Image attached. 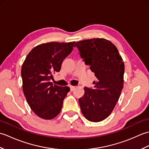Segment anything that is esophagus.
I'll return each instance as SVG.
<instances>
[{
    "label": "esophagus",
    "instance_id": "obj_1",
    "mask_svg": "<svg viewBox=\"0 0 149 149\" xmlns=\"http://www.w3.org/2000/svg\"><path fill=\"white\" fill-rule=\"evenodd\" d=\"M75 88H76V86H70V91H74V90L75 89Z\"/></svg>",
    "mask_w": 149,
    "mask_h": 149
}]
</instances>
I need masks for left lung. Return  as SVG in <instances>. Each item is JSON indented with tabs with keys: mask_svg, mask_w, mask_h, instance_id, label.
<instances>
[{
	"mask_svg": "<svg viewBox=\"0 0 149 149\" xmlns=\"http://www.w3.org/2000/svg\"><path fill=\"white\" fill-rule=\"evenodd\" d=\"M75 47L97 79L93 88L84 87V95L79 99L82 113L89 121H102L111 115L119 99L124 63L116 46L106 39L80 41Z\"/></svg>",
	"mask_w": 149,
	"mask_h": 149,
	"instance_id": "obj_1",
	"label": "left lung"
}]
</instances>
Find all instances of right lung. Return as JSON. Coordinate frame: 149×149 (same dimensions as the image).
Masks as SVG:
<instances>
[{
    "label": "right lung",
    "mask_w": 149,
    "mask_h": 149,
    "mask_svg": "<svg viewBox=\"0 0 149 149\" xmlns=\"http://www.w3.org/2000/svg\"><path fill=\"white\" fill-rule=\"evenodd\" d=\"M75 42L42 43L31 50L22 66V88L27 102L40 118L50 120L58 115L68 86L50 82L61 69L63 60L71 53Z\"/></svg>",
    "instance_id": "1"
}]
</instances>
